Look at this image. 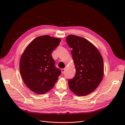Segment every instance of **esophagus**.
<instances>
[{
	"instance_id": "obj_1",
	"label": "esophagus",
	"mask_w": 125,
	"mask_h": 125,
	"mask_svg": "<svg viewBox=\"0 0 125 125\" xmlns=\"http://www.w3.org/2000/svg\"><path fill=\"white\" fill-rule=\"evenodd\" d=\"M61 71H62V73L63 74L65 73V68L61 69Z\"/></svg>"
}]
</instances>
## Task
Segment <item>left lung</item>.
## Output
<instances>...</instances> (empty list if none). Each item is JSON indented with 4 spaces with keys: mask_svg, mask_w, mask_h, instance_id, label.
<instances>
[{
    "mask_svg": "<svg viewBox=\"0 0 125 125\" xmlns=\"http://www.w3.org/2000/svg\"><path fill=\"white\" fill-rule=\"evenodd\" d=\"M66 42L72 48L71 55L76 69L74 77L68 80L70 90L78 96H85L99 86L103 76L102 56L95 46L84 38L69 35Z\"/></svg>",
    "mask_w": 125,
    "mask_h": 125,
    "instance_id": "1",
    "label": "left lung"
}]
</instances>
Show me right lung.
I'll return each instance as SVG.
<instances>
[{"label":"right lung","instance_id":"add662e5","mask_svg":"<svg viewBox=\"0 0 125 125\" xmlns=\"http://www.w3.org/2000/svg\"><path fill=\"white\" fill-rule=\"evenodd\" d=\"M60 42V38L48 35L39 36L29 43L22 54L20 73L26 86L33 92L43 94L51 90L61 74L52 56Z\"/></svg>","mask_w":125,"mask_h":125}]
</instances>
